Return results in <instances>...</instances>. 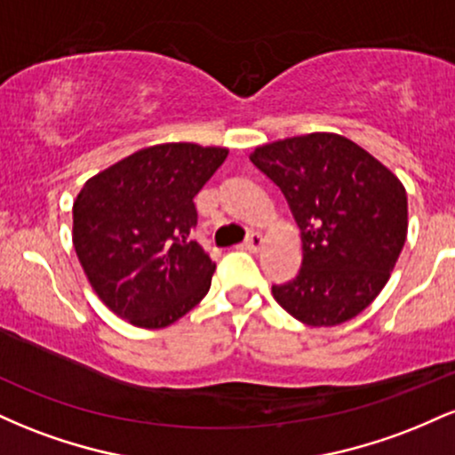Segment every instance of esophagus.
I'll return each instance as SVG.
<instances>
[{
	"mask_svg": "<svg viewBox=\"0 0 455 455\" xmlns=\"http://www.w3.org/2000/svg\"><path fill=\"white\" fill-rule=\"evenodd\" d=\"M260 245H263V235L260 233H250L248 239L242 243L243 250H248V252H259Z\"/></svg>",
	"mask_w": 455,
	"mask_h": 455,
	"instance_id": "esophagus-1",
	"label": "esophagus"
}]
</instances>
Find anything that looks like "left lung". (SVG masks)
Returning <instances> with one entry per match:
<instances>
[{"label": "left lung", "mask_w": 455, "mask_h": 455, "mask_svg": "<svg viewBox=\"0 0 455 455\" xmlns=\"http://www.w3.org/2000/svg\"><path fill=\"white\" fill-rule=\"evenodd\" d=\"M250 160L280 188L301 231L299 274L271 286L274 299L310 327L351 321L387 284L406 242L402 181L333 132L260 145Z\"/></svg>", "instance_id": "8db88e82"}]
</instances>
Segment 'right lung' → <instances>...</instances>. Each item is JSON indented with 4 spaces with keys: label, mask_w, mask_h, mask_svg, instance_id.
I'll list each match as a JSON object with an SVG mask.
<instances>
[{
    "label": "right lung",
    "mask_w": 455,
    "mask_h": 455,
    "mask_svg": "<svg viewBox=\"0 0 455 455\" xmlns=\"http://www.w3.org/2000/svg\"><path fill=\"white\" fill-rule=\"evenodd\" d=\"M227 148L162 143L85 181L72 205V243L92 289L137 327L160 329L190 312L216 263L190 239L195 196Z\"/></svg>",
    "instance_id": "obj_1"
}]
</instances>
